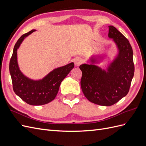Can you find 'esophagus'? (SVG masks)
<instances>
[{"label":"esophagus","mask_w":146,"mask_h":146,"mask_svg":"<svg viewBox=\"0 0 146 146\" xmlns=\"http://www.w3.org/2000/svg\"><path fill=\"white\" fill-rule=\"evenodd\" d=\"M74 62L75 65H76V66H80L81 64H82L83 60L81 58H80V57H77V58H74Z\"/></svg>","instance_id":"obj_1"}]
</instances>
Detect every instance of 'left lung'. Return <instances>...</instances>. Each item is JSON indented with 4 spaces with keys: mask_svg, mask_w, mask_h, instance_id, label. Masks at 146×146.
<instances>
[{
    "mask_svg": "<svg viewBox=\"0 0 146 146\" xmlns=\"http://www.w3.org/2000/svg\"><path fill=\"white\" fill-rule=\"evenodd\" d=\"M108 28V37L113 39L119 52L107 70L94 64L97 63L94 58L91 59V64L79 67L84 95L91 102L102 106L113 105L128 94L135 72L133 50L129 40L113 26Z\"/></svg>",
    "mask_w": 146,
    "mask_h": 146,
    "instance_id": "obj_1",
    "label": "left lung"
}]
</instances>
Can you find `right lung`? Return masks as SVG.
I'll return each instance as SVG.
<instances>
[{"instance_id": "1", "label": "right lung", "mask_w": 146, "mask_h": 146, "mask_svg": "<svg viewBox=\"0 0 146 146\" xmlns=\"http://www.w3.org/2000/svg\"><path fill=\"white\" fill-rule=\"evenodd\" d=\"M35 31L32 30L22 35L16 42L10 59L9 69L15 94L29 105H41L49 103L55 98L61 82L74 68V63H70L54 69L41 80H33L25 77L17 64V50L24 38Z\"/></svg>"}]
</instances>
